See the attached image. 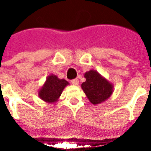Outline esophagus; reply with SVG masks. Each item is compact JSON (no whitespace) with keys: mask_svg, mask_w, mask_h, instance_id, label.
Wrapping results in <instances>:
<instances>
[{"mask_svg":"<svg viewBox=\"0 0 151 151\" xmlns=\"http://www.w3.org/2000/svg\"><path fill=\"white\" fill-rule=\"evenodd\" d=\"M71 83L73 85H78L79 84V81H78V79H73V80L71 81Z\"/></svg>","mask_w":151,"mask_h":151,"instance_id":"34e87169","label":"esophagus"}]
</instances>
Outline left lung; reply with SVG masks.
I'll list each match as a JSON object with an SVG mask.
<instances>
[{"label":"left lung","mask_w":151,"mask_h":151,"mask_svg":"<svg viewBox=\"0 0 151 151\" xmlns=\"http://www.w3.org/2000/svg\"><path fill=\"white\" fill-rule=\"evenodd\" d=\"M86 81L81 84V88L88 100L94 105L106 101L113 93L114 86L106 78L94 70L85 73Z\"/></svg>","instance_id":"obj_1"}]
</instances>
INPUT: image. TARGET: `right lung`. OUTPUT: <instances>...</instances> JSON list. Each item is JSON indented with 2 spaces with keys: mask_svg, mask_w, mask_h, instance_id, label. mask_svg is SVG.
I'll return each mask as SVG.
<instances>
[{
  "mask_svg": "<svg viewBox=\"0 0 151 151\" xmlns=\"http://www.w3.org/2000/svg\"><path fill=\"white\" fill-rule=\"evenodd\" d=\"M69 82L66 80L59 79L57 76L50 74L47 77L46 81L39 91V97L46 103H55Z\"/></svg>",
  "mask_w": 151,
  "mask_h": 151,
  "instance_id": "right-lung-1",
  "label": "right lung"
}]
</instances>
